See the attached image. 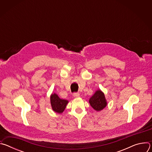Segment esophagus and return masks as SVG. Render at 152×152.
<instances>
[{
	"label": "esophagus",
	"mask_w": 152,
	"mask_h": 152,
	"mask_svg": "<svg viewBox=\"0 0 152 152\" xmlns=\"http://www.w3.org/2000/svg\"><path fill=\"white\" fill-rule=\"evenodd\" d=\"M79 96H80V94H79V93H74V94H73V97H74L75 98L79 97Z\"/></svg>",
	"instance_id": "34e87169"
}]
</instances>
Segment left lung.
I'll list each match as a JSON object with an SVG mask.
<instances>
[{
  "mask_svg": "<svg viewBox=\"0 0 152 152\" xmlns=\"http://www.w3.org/2000/svg\"><path fill=\"white\" fill-rule=\"evenodd\" d=\"M89 103L93 109L98 112L103 110L107 104L104 94L100 89L96 90L90 97Z\"/></svg>",
  "mask_w": 152,
  "mask_h": 152,
  "instance_id": "8db88e82",
  "label": "left lung"
}]
</instances>
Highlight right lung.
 I'll list each match as a JSON object with an SVG mask.
<instances>
[{
    "mask_svg": "<svg viewBox=\"0 0 152 152\" xmlns=\"http://www.w3.org/2000/svg\"><path fill=\"white\" fill-rule=\"evenodd\" d=\"M68 103V100L60 99L56 93H52L50 95V104L52 109L54 112L58 114H62L64 112Z\"/></svg>",
    "mask_w": 152,
    "mask_h": 152,
    "instance_id": "1",
    "label": "right lung"
}]
</instances>
